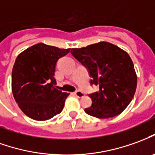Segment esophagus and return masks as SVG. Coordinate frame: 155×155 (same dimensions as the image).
Here are the masks:
<instances>
[{
  "mask_svg": "<svg viewBox=\"0 0 155 155\" xmlns=\"http://www.w3.org/2000/svg\"><path fill=\"white\" fill-rule=\"evenodd\" d=\"M74 95L77 96L78 98H82L83 96H84V93L81 91H76L75 92H74Z\"/></svg>",
  "mask_w": 155,
  "mask_h": 155,
  "instance_id": "1",
  "label": "esophagus"
}]
</instances>
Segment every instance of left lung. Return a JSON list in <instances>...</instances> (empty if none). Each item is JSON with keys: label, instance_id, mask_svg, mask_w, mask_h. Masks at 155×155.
<instances>
[{"label": "left lung", "instance_id": "left-lung-1", "mask_svg": "<svg viewBox=\"0 0 155 155\" xmlns=\"http://www.w3.org/2000/svg\"><path fill=\"white\" fill-rule=\"evenodd\" d=\"M70 53L87 67L91 85H99L97 92L89 95V115L109 118L122 113L134 98L137 88V74L126 51L108 42L72 48Z\"/></svg>", "mask_w": 155, "mask_h": 155}]
</instances>
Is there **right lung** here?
I'll list each match as a JSON object with an SVG mask.
<instances>
[{
	"mask_svg": "<svg viewBox=\"0 0 155 155\" xmlns=\"http://www.w3.org/2000/svg\"><path fill=\"white\" fill-rule=\"evenodd\" d=\"M70 48L40 43L28 48L16 59L12 74L14 99L25 115L46 121L62 111L70 93L56 89V63Z\"/></svg>",
	"mask_w": 155,
	"mask_h": 155,
	"instance_id": "1",
	"label": "right lung"
}]
</instances>
